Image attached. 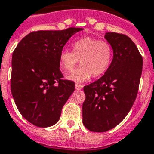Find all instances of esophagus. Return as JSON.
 <instances>
[{
    "instance_id": "esophagus-1",
    "label": "esophagus",
    "mask_w": 154,
    "mask_h": 154,
    "mask_svg": "<svg viewBox=\"0 0 154 154\" xmlns=\"http://www.w3.org/2000/svg\"><path fill=\"white\" fill-rule=\"evenodd\" d=\"M82 88H83V85H79V84L75 85V89H77V90H80V89H82Z\"/></svg>"
}]
</instances>
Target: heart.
<instances>
[{
	"label": "heart",
	"mask_w": 154,
	"mask_h": 154,
	"mask_svg": "<svg viewBox=\"0 0 154 154\" xmlns=\"http://www.w3.org/2000/svg\"><path fill=\"white\" fill-rule=\"evenodd\" d=\"M112 58V49L107 42L91 37H84L72 43V51L63 50L60 54V69L65 73L72 72L68 79L82 83L91 77H100L109 68Z\"/></svg>",
	"instance_id": "b5f03b06"
}]
</instances>
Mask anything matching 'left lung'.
Listing matches in <instances>:
<instances>
[{"instance_id":"8db88e82","label":"left lung","mask_w":154,"mask_h":154,"mask_svg":"<svg viewBox=\"0 0 154 154\" xmlns=\"http://www.w3.org/2000/svg\"><path fill=\"white\" fill-rule=\"evenodd\" d=\"M113 51L109 68L101 78L84 87L82 122L90 131L106 132L126 117L136 100L143 59L126 35L106 32Z\"/></svg>"}]
</instances>
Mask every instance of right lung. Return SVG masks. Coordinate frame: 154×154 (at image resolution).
Returning <instances> with one entry per match:
<instances>
[{
	"label": "right lung",
	"mask_w": 154,
	"mask_h": 154,
	"mask_svg": "<svg viewBox=\"0 0 154 154\" xmlns=\"http://www.w3.org/2000/svg\"><path fill=\"white\" fill-rule=\"evenodd\" d=\"M82 28L42 30L25 36L12 57L11 92L19 112L37 127L52 126L75 89L63 80L60 54L70 37Z\"/></svg>",
	"instance_id": "1"
}]
</instances>
